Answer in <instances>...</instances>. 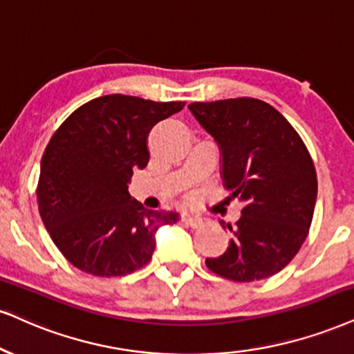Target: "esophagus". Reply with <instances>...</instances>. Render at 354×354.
Listing matches in <instances>:
<instances>
[{
    "label": "esophagus",
    "mask_w": 354,
    "mask_h": 354,
    "mask_svg": "<svg viewBox=\"0 0 354 354\" xmlns=\"http://www.w3.org/2000/svg\"><path fill=\"white\" fill-rule=\"evenodd\" d=\"M182 221H184V223H187L189 226H192V228H198V226L203 225L205 220L198 215H190V213H184V215H182Z\"/></svg>",
    "instance_id": "obj_1"
}]
</instances>
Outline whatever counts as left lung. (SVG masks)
I'll return each instance as SVG.
<instances>
[{
  "label": "left lung",
  "mask_w": 354,
  "mask_h": 354,
  "mask_svg": "<svg viewBox=\"0 0 354 354\" xmlns=\"http://www.w3.org/2000/svg\"><path fill=\"white\" fill-rule=\"evenodd\" d=\"M223 156L230 200L241 202V218L225 254L207 257L216 276L233 282L268 279L294 259L310 230L317 172L307 146L269 103L230 98L189 104ZM225 225V223H221Z\"/></svg>",
  "instance_id": "obj_1"
}]
</instances>
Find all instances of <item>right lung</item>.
Returning <instances> with one entry per match:
<instances>
[{"mask_svg":"<svg viewBox=\"0 0 354 354\" xmlns=\"http://www.w3.org/2000/svg\"><path fill=\"white\" fill-rule=\"evenodd\" d=\"M184 102L104 95L77 108L42 154L37 205L42 223L68 263L97 277H120L151 261L159 226L174 212L131 198L133 170L149 162L147 136Z\"/></svg>","mask_w":354,"mask_h":354,"instance_id":"1","label":"right lung"}]
</instances>
